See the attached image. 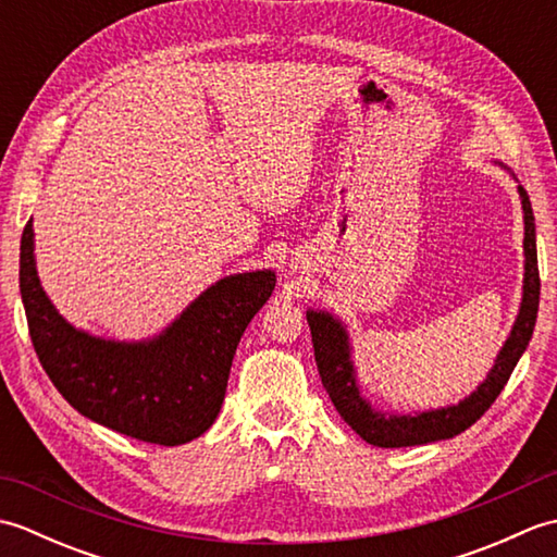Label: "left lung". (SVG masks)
<instances>
[{
    "mask_svg": "<svg viewBox=\"0 0 557 557\" xmlns=\"http://www.w3.org/2000/svg\"><path fill=\"white\" fill-rule=\"evenodd\" d=\"M517 191L519 198H522L524 210L522 306H519L512 333L505 339L488 377L474 389V393L461 399L459 405L419 413H387L373 409L369 405V399H363L357 383V373H354L347 327L327 311H306V321H309L313 337L318 373H321L325 393L333 399L339 417L345 419L366 443H371L375 447H409L455 437L461 431H467L471 423H476L483 413L491 409L493 401L503 393L507 381H510L519 357H522L531 335H534L541 294L534 210H531V200L524 191V186H517Z\"/></svg>",
    "mask_w": 557,
    "mask_h": 557,
    "instance_id": "8db88e82",
    "label": "left lung"
}]
</instances>
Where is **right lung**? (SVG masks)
<instances>
[{
  "instance_id": "1",
  "label": "right lung",
  "mask_w": 557,
  "mask_h": 557,
  "mask_svg": "<svg viewBox=\"0 0 557 557\" xmlns=\"http://www.w3.org/2000/svg\"><path fill=\"white\" fill-rule=\"evenodd\" d=\"M18 287L35 354L69 405L116 433L172 447L203 435L218 419L236 345L275 289V272L215 282L152 339H102L66 323L47 299L28 220Z\"/></svg>"
}]
</instances>
